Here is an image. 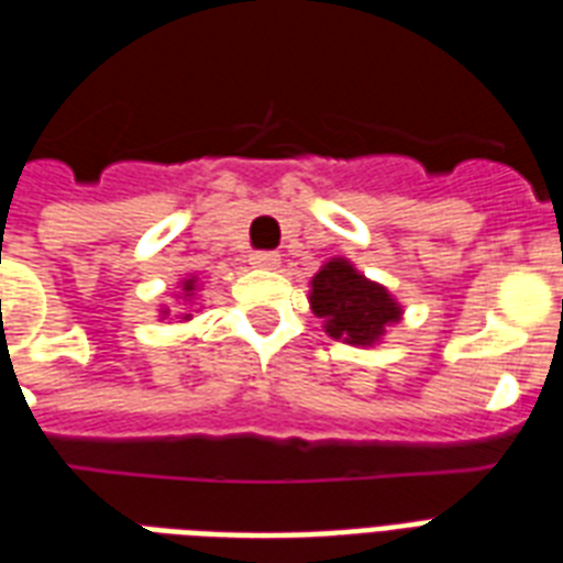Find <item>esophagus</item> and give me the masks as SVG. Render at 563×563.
I'll use <instances>...</instances> for the list:
<instances>
[{
  "instance_id": "34e87169",
  "label": "esophagus",
  "mask_w": 563,
  "mask_h": 563,
  "mask_svg": "<svg viewBox=\"0 0 563 563\" xmlns=\"http://www.w3.org/2000/svg\"><path fill=\"white\" fill-rule=\"evenodd\" d=\"M251 265L254 268H277L280 256L274 254V251H256V254H251Z\"/></svg>"
}]
</instances>
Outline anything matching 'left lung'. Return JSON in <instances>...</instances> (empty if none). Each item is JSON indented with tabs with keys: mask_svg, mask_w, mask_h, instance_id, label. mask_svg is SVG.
<instances>
[{
	"mask_svg": "<svg viewBox=\"0 0 563 563\" xmlns=\"http://www.w3.org/2000/svg\"><path fill=\"white\" fill-rule=\"evenodd\" d=\"M309 286V307L324 318V333L344 344L374 347L385 339V330L402 318V307L391 291L356 272L344 256L321 265Z\"/></svg>",
	"mask_w": 563,
	"mask_h": 563,
	"instance_id": "left-lung-1",
	"label": "left lung"
}]
</instances>
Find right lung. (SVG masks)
I'll return each instance as SVG.
<instances>
[{
	"label": "right lung",
	"mask_w": 563,
	"mask_h": 563,
	"mask_svg": "<svg viewBox=\"0 0 563 563\" xmlns=\"http://www.w3.org/2000/svg\"><path fill=\"white\" fill-rule=\"evenodd\" d=\"M178 289H180V298L189 300V303H192L195 291H198V277H195V274H189V277H184V280H180ZM161 316H163V318L169 316V309H161ZM189 318H192V316H189V312H187V316H184V321H189Z\"/></svg>",
	"instance_id": "obj_1"
}]
</instances>
